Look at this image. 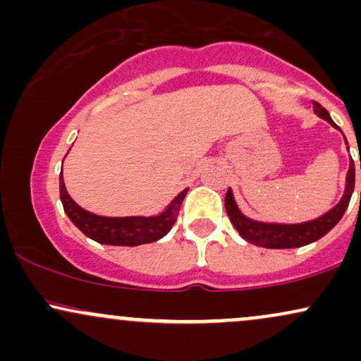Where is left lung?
Masks as SVG:
<instances>
[{
    "label": "left lung",
    "mask_w": 361,
    "mask_h": 361,
    "mask_svg": "<svg viewBox=\"0 0 361 361\" xmlns=\"http://www.w3.org/2000/svg\"><path fill=\"white\" fill-rule=\"evenodd\" d=\"M314 111L321 118H324L326 122H329L331 126L338 130H341L336 123L331 118L329 111L322 109L319 103L314 102ZM346 142V137H345ZM348 144V142H346ZM360 169H361V161H360ZM355 190V163L350 157V169L346 173V185H345V193H343L341 200L331 210H327L326 214H322L321 217L312 219V221L300 222V224H276V222H259L252 221V219L246 217L241 210H239L238 204L234 200L233 190H227L226 193V212L229 215L231 222L235 227L239 235L243 239H246L247 243L256 244L261 247H270V250H288V247H300L305 244H310L317 239H321L322 235H326L333 229L336 224L341 221L343 214L346 212L348 205H350V198L353 195Z\"/></svg>",
    "instance_id": "8db88e82"
}]
</instances>
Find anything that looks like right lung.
I'll list each match as a JSON object with an SVG mask.
<instances>
[{"label": "right lung", "mask_w": 361, "mask_h": 361, "mask_svg": "<svg viewBox=\"0 0 361 361\" xmlns=\"http://www.w3.org/2000/svg\"><path fill=\"white\" fill-rule=\"evenodd\" d=\"M59 192L64 212L68 214L74 226L90 239L100 244H110V246H139V244L154 243L171 231L178 214H180L183 198L188 193V188L178 193L171 200V204L164 209V212L149 215V217H144V215L105 217V215L88 212L69 197L64 185V178H62V169L59 176Z\"/></svg>", "instance_id": "right-lung-1"}]
</instances>
